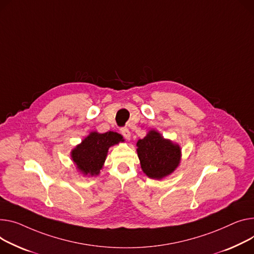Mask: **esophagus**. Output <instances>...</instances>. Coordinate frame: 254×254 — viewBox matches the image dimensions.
<instances>
[{
	"label": "esophagus",
	"instance_id": "1",
	"mask_svg": "<svg viewBox=\"0 0 254 254\" xmlns=\"http://www.w3.org/2000/svg\"><path fill=\"white\" fill-rule=\"evenodd\" d=\"M121 133L125 137V139H127V140L130 139V131L127 127H122L121 128Z\"/></svg>",
	"mask_w": 254,
	"mask_h": 254
}]
</instances>
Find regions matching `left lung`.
<instances>
[{
    "label": "left lung",
    "mask_w": 254,
    "mask_h": 254,
    "mask_svg": "<svg viewBox=\"0 0 254 254\" xmlns=\"http://www.w3.org/2000/svg\"><path fill=\"white\" fill-rule=\"evenodd\" d=\"M137 146L142 170L151 179L171 175L180 163L179 145L163 139L155 130L149 131L144 139L138 141Z\"/></svg>",
    "instance_id": "obj_1"
}]
</instances>
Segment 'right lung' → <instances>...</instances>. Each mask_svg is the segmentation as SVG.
<instances>
[{
    "instance_id": "1",
    "label": "right lung",
    "mask_w": 254,
    "mask_h": 254,
    "mask_svg": "<svg viewBox=\"0 0 254 254\" xmlns=\"http://www.w3.org/2000/svg\"><path fill=\"white\" fill-rule=\"evenodd\" d=\"M120 133L107 131L105 133L91 132L71 153L72 160L84 175H98L103 166L109 147L120 143Z\"/></svg>"
}]
</instances>
